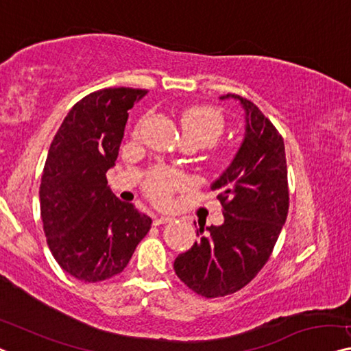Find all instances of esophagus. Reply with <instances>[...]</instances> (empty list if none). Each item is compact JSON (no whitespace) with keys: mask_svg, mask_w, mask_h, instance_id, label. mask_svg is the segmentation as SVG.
Returning <instances> with one entry per match:
<instances>
[{"mask_svg":"<svg viewBox=\"0 0 351 351\" xmlns=\"http://www.w3.org/2000/svg\"><path fill=\"white\" fill-rule=\"evenodd\" d=\"M171 221H173V219L169 216H158L154 217V226H162V223H169Z\"/></svg>","mask_w":351,"mask_h":351,"instance_id":"34e87169","label":"esophagus"}]
</instances>
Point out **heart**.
<instances>
[{
	"label": "heart",
	"mask_w": 351,
	"mask_h": 351,
	"mask_svg": "<svg viewBox=\"0 0 351 351\" xmlns=\"http://www.w3.org/2000/svg\"><path fill=\"white\" fill-rule=\"evenodd\" d=\"M181 128L186 142L198 146H211L222 137L226 130V119L222 113L213 107H192L181 117ZM186 176L175 169L158 167L146 180V191L156 202H169L171 192L184 186Z\"/></svg>",
	"instance_id": "b5f03b06"
}]
</instances>
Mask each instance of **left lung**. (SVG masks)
<instances>
[{
	"instance_id": "obj_1",
	"label": "left lung",
	"mask_w": 351,
	"mask_h": 351,
	"mask_svg": "<svg viewBox=\"0 0 351 351\" xmlns=\"http://www.w3.org/2000/svg\"><path fill=\"white\" fill-rule=\"evenodd\" d=\"M245 112L241 146L227 170L213 182L223 208L222 226L197 230L193 243L175 260V273L197 295H232L249 284L268 261L289 214L285 146L274 124L254 102L238 94Z\"/></svg>"
}]
</instances>
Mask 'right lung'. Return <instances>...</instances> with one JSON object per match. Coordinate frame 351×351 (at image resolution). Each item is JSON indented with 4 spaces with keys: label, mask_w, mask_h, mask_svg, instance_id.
I'll return each instance as SVG.
<instances>
[{
    "label": "right lung",
    "mask_w": 351,
    "mask_h": 351,
    "mask_svg": "<svg viewBox=\"0 0 351 351\" xmlns=\"http://www.w3.org/2000/svg\"><path fill=\"white\" fill-rule=\"evenodd\" d=\"M146 90L106 88L78 101L60 125L40 180V217L50 252L78 280L101 282L128 266L151 217L107 186L129 110Z\"/></svg>",
    "instance_id": "1"
}]
</instances>
